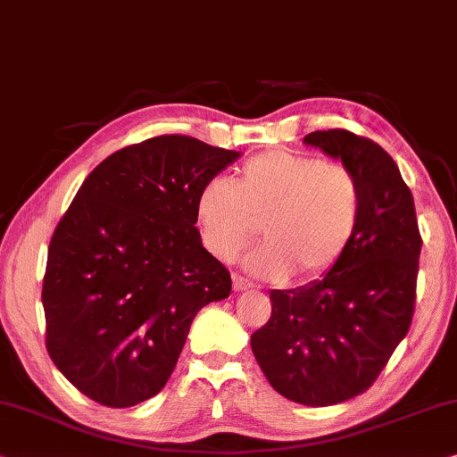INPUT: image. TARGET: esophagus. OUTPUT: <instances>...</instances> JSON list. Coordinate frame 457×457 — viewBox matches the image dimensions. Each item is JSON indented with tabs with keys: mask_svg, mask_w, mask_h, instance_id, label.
I'll return each mask as SVG.
<instances>
[{
	"mask_svg": "<svg viewBox=\"0 0 457 457\" xmlns=\"http://www.w3.org/2000/svg\"><path fill=\"white\" fill-rule=\"evenodd\" d=\"M253 284H251L247 278L243 276H233V288L237 290V293H243V290H249Z\"/></svg>",
	"mask_w": 457,
	"mask_h": 457,
	"instance_id": "obj_1",
	"label": "esophagus"
}]
</instances>
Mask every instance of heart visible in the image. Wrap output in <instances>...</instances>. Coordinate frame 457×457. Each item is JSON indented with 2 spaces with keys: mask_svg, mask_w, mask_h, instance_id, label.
I'll list each match as a JSON object with an SVG mask.
<instances>
[{
  "mask_svg": "<svg viewBox=\"0 0 457 457\" xmlns=\"http://www.w3.org/2000/svg\"><path fill=\"white\" fill-rule=\"evenodd\" d=\"M197 220L210 253L233 262L263 230L268 243L247 257L270 280H313L342 262L359 230L362 189L348 164L295 150L249 158L235 183L208 181L197 194Z\"/></svg>",
  "mask_w": 457,
  "mask_h": 457,
  "instance_id": "b5f03b06",
  "label": "heart"
}]
</instances>
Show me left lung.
<instances>
[{"label": "left lung", "instance_id": "8db88e82", "mask_svg": "<svg viewBox=\"0 0 457 457\" xmlns=\"http://www.w3.org/2000/svg\"><path fill=\"white\" fill-rule=\"evenodd\" d=\"M305 142L359 177V230L321 280L270 293L272 315L251 350L284 398L332 406L367 392L408 334L422 239L410 187L379 144L346 129L311 131Z\"/></svg>", "mask_w": 457, "mask_h": 457}]
</instances>
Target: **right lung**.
I'll list each match as a JSON object with an SVG mask.
<instances>
[{
	"mask_svg": "<svg viewBox=\"0 0 457 457\" xmlns=\"http://www.w3.org/2000/svg\"><path fill=\"white\" fill-rule=\"evenodd\" d=\"M241 154L191 136L117 150L57 222L43 278L45 346L71 386L129 408L164 387L197 311L230 295L195 228L208 181Z\"/></svg>",
	"mask_w": 457,
	"mask_h": 457,
	"instance_id": "1",
	"label": "right lung"
}]
</instances>
